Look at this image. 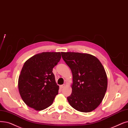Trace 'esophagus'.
<instances>
[{
	"label": "esophagus",
	"instance_id": "1",
	"mask_svg": "<svg viewBox=\"0 0 128 128\" xmlns=\"http://www.w3.org/2000/svg\"><path fill=\"white\" fill-rule=\"evenodd\" d=\"M65 84H63V85H60V88H61V89H62V88H63L64 87H65Z\"/></svg>",
	"mask_w": 128,
	"mask_h": 128
}]
</instances>
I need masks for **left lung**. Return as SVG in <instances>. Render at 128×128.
<instances>
[{
	"label": "left lung",
	"mask_w": 128,
	"mask_h": 128,
	"mask_svg": "<svg viewBox=\"0 0 128 128\" xmlns=\"http://www.w3.org/2000/svg\"><path fill=\"white\" fill-rule=\"evenodd\" d=\"M61 54L73 75L72 92L68 97L69 104L79 112H92L100 104L107 90V76L103 65L90 54Z\"/></svg>",
	"instance_id": "1"
}]
</instances>
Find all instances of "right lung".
<instances>
[{"label":"right lung","instance_id":"obj_1","mask_svg":"<svg viewBox=\"0 0 128 128\" xmlns=\"http://www.w3.org/2000/svg\"><path fill=\"white\" fill-rule=\"evenodd\" d=\"M61 58L60 52H42L28 60L18 80L20 95L24 103L36 110L52 104L58 92L53 68Z\"/></svg>","mask_w":128,"mask_h":128}]
</instances>
